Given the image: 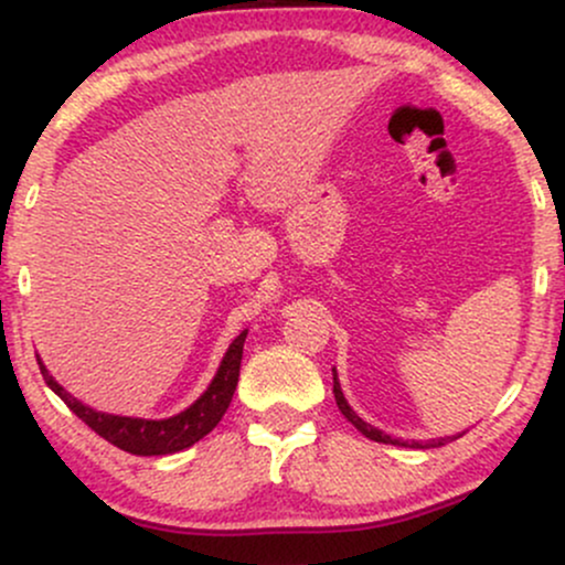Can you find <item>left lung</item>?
Here are the masks:
<instances>
[{"label":"left lung","instance_id":"obj_1","mask_svg":"<svg viewBox=\"0 0 565 565\" xmlns=\"http://www.w3.org/2000/svg\"><path fill=\"white\" fill-rule=\"evenodd\" d=\"M332 374H334V401H337V406H340V412L345 414L348 423L353 425L355 430L364 433V436H366L369 440H377V444H393V446H408V449H436V446H444V444H449V440H454V438L462 436V433H459V436L433 438V440H425V444H423V440H412V444H408V440H401V438L387 436V433H382L380 427L369 425L366 419H361L359 414H355L353 408H350V404L345 401V393H342V387H340V380H337V369H332Z\"/></svg>","mask_w":565,"mask_h":565}]
</instances>
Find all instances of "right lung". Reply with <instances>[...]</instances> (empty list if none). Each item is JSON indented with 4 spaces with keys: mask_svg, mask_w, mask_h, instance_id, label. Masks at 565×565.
Masks as SVG:
<instances>
[{
    "mask_svg": "<svg viewBox=\"0 0 565 565\" xmlns=\"http://www.w3.org/2000/svg\"><path fill=\"white\" fill-rule=\"evenodd\" d=\"M244 340H246V329L231 342L228 350H225L223 361H220L217 366V374L212 377L210 385H206V391L201 393L191 406L183 408L180 414H172V417L167 419L121 417V414L97 412V408L82 404L79 398H74L68 391H63V385H57L55 377L47 372V366L42 364L39 355L36 361L50 391L61 395L71 412H74L84 425L93 427L97 436L106 438L108 444L119 446L121 451L138 454V457H161V454L183 451L188 446H193L196 440L204 438L210 430H215V425L223 419V414L228 412L233 391H236L238 385Z\"/></svg>",
    "mask_w": 565,
    "mask_h": 565,
    "instance_id": "right-lung-1",
    "label": "right lung"
}]
</instances>
